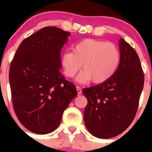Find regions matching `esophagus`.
<instances>
[{"label":"esophagus","mask_w":152,"mask_h":152,"mask_svg":"<svg viewBox=\"0 0 152 152\" xmlns=\"http://www.w3.org/2000/svg\"><path fill=\"white\" fill-rule=\"evenodd\" d=\"M76 90H77L78 95H79V96H80V95L82 94V89H81V87H79V86H76Z\"/></svg>","instance_id":"34e87169"}]
</instances>
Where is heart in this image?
<instances>
[{
    "mask_svg": "<svg viewBox=\"0 0 152 152\" xmlns=\"http://www.w3.org/2000/svg\"><path fill=\"white\" fill-rule=\"evenodd\" d=\"M121 52L112 42L86 39L78 42L73 51H65L61 56L63 73L68 78L74 77L82 68L76 80L80 83L92 79L95 84H102L113 76L120 64Z\"/></svg>",
    "mask_w": 152,
    "mask_h": 152,
    "instance_id": "1",
    "label": "heart"
}]
</instances>
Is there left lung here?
I'll return each mask as SVG.
<instances>
[{
  "label": "left lung",
  "instance_id": "8db88e82",
  "mask_svg": "<svg viewBox=\"0 0 152 152\" xmlns=\"http://www.w3.org/2000/svg\"><path fill=\"white\" fill-rule=\"evenodd\" d=\"M121 61L113 76L104 83L83 89L87 99L84 121L99 138H111L125 131L135 117L144 85V73L134 48L121 38Z\"/></svg>",
  "mask_w": 152,
  "mask_h": 152
}]
</instances>
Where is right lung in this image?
<instances>
[{
    "instance_id": "right-lung-1",
    "label": "right lung",
    "mask_w": 152,
    "mask_h": 152,
    "mask_svg": "<svg viewBox=\"0 0 152 152\" xmlns=\"http://www.w3.org/2000/svg\"><path fill=\"white\" fill-rule=\"evenodd\" d=\"M70 32L42 28L22 41L11 62L10 84L13 108L29 131H54L62 113L77 96L76 86L61 74L60 52Z\"/></svg>"
}]
</instances>
